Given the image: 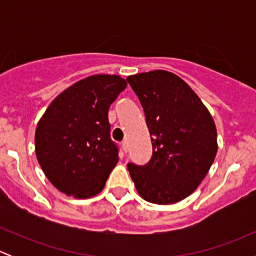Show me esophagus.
<instances>
[{
  "label": "esophagus",
  "instance_id": "1",
  "mask_svg": "<svg viewBox=\"0 0 256 256\" xmlns=\"http://www.w3.org/2000/svg\"><path fill=\"white\" fill-rule=\"evenodd\" d=\"M121 147H122V151L125 152V154L128 151V142H126V141H124V142L121 144Z\"/></svg>",
  "mask_w": 256,
  "mask_h": 256
}]
</instances>
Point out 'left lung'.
Returning a JSON list of instances; mask_svg holds the SVG:
<instances>
[{"mask_svg": "<svg viewBox=\"0 0 256 256\" xmlns=\"http://www.w3.org/2000/svg\"><path fill=\"white\" fill-rule=\"evenodd\" d=\"M144 108L152 157L144 166L128 164L138 194L154 204H172L192 194L218 151L216 128L190 85L166 70L126 78Z\"/></svg>", "mask_w": 256, "mask_h": 256, "instance_id": "obj_1", "label": "left lung"}]
</instances>
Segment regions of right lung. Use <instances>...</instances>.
I'll return each mask as SVG.
<instances>
[{
	"mask_svg": "<svg viewBox=\"0 0 256 256\" xmlns=\"http://www.w3.org/2000/svg\"><path fill=\"white\" fill-rule=\"evenodd\" d=\"M126 85L118 76H88L60 92L38 121L36 154L58 190L80 200L102 190L118 161L108 112Z\"/></svg>",
	"mask_w": 256,
	"mask_h": 256,
	"instance_id": "1",
	"label": "right lung"
}]
</instances>
